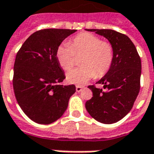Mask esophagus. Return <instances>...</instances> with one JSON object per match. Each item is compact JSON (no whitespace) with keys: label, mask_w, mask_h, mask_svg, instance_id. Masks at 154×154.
<instances>
[{"label":"esophagus","mask_w":154,"mask_h":154,"mask_svg":"<svg viewBox=\"0 0 154 154\" xmlns=\"http://www.w3.org/2000/svg\"><path fill=\"white\" fill-rule=\"evenodd\" d=\"M76 92H81L82 90H83V87H81V86H76Z\"/></svg>","instance_id":"1"}]
</instances>
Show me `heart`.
I'll return each instance as SVG.
<instances>
[{
    "label": "heart",
    "mask_w": 154,
    "mask_h": 154,
    "mask_svg": "<svg viewBox=\"0 0 154 154\" xmlns=\"http://www.w3.org/2000/svg\"><path fill=\"white\" fill-rule=\"evenodd\" d=\"M83 54L81 66L74 68L66 74L70 84L82 85L95 77H102L111 67L114 60V48L109 42L90 32H81L58 46L56 58L64 70H70L75 62V55Z\"/></svg>",
    "instance_id": "b5f03b06"
}]
</instances>
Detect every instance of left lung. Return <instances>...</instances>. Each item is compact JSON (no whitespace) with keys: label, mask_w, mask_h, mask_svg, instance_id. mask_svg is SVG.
<instances>
[{"label":"left lung","mask_w":154,"mask_h":154,"mask_svg":"<svg viewBox=\"0 0 154 154\" xmlns=\"http://www.w3.org/2000/svg\"><path fill=\"white\" fill-rule=\"evenodd\" d=\"M103 35L114 48L111 67L97 84L103 91L89 85L92 97L85 104L87 111L97 121L111 124L130 112L140 88L141 60L136 46L126 35L110 29H87Z\"/></svg>","instance_id":"1"}]
</instances>
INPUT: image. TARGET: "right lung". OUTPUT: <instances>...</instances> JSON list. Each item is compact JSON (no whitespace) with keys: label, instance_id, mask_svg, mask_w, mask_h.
I'll return each mask as SVG.
<instances>
[{"label":"right lung","instance_id":"right-lung-1","mask_svg":"<svg viewBox=\"0 0 154 154\" xmlns=\"http://www.w3.org/2000/svg\"><path fill=\"white\" fill-rule=\"evenodd\" d=\"M76 30L43 29L26 40L16 54L13 87L18 105L29 119L50 124L64 114L75 92L74 84L61 85L65 79L56 58L61 43Z\"/></svg>","mask_w":154,"mask_h":154}]
</instances>
